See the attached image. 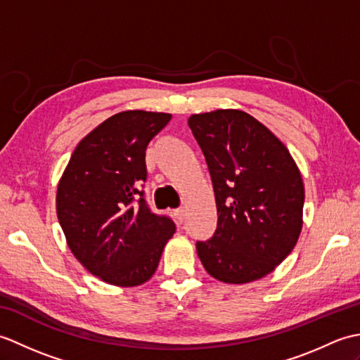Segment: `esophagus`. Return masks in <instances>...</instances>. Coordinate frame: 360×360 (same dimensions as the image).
<instances>
[{"instance_id": "34e87169", "label": "esophagus", "mask_w": 360, "mask_h": 360, "mask_svg": "<svg viewBox=\"0 0 360 360\" xmlns=\"http://www.w3.org/2000/svg\"><path fill=\"white\" fill-rule=\"evenodd\" d=\"M174 215H176V218H178L179 223H182V221H184V218H186V209L184 207L176 209L174 210Z\"/></svg>"}]
</instances>
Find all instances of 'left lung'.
Returning <instances> with one entry per match:
<instances>
[{"mask_svg":"<svg viewBox=\"0 0 360 360\" xmlns=\"http://www.w3.org/2000/svg\"><path fill=\"white\" fill-rule=\"evenodd\" d=\"M188 127L207 162L218 223L196 241L213 278L243 285L271 274L302 232L304 187L288 148L238 110L193 114Z\"/></svg>","mask_w":360,"mask_h":360,"instance_id":"obj_1","label":"left lung"}]
</instances>
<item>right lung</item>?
<instances>
[{
	"label": "right lung",
	"mask_w": 360,
	"mask_h": 360,
	"mask_svg": "<svg viewBox=\"0 0 360 360\" xmlns=\"http://www.w3.org/2000/svg\"><path fill=\"white\" fill-rule=\"evenodd\" d=\"M172 116L114 114L75 147L57 188V217L74 257L116 286L147 281L174 233L145 200V150Z\"/></svg>",
	"instance_id": "obj_1"
}]
</instances>
